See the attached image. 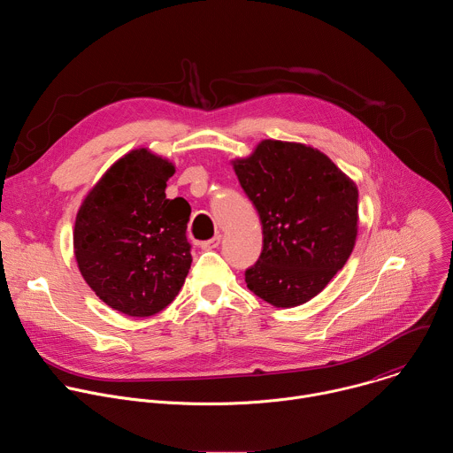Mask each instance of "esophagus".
Segmentation results:
<instances>
[{"label":"esophagus","mask_w":453,"mask_h":453,"mask_svg":"<svg viewBox=\"0 0 453 453\" xmlns=\"http://www.w3.org/2000/svg\"><path fill=\"white\" fill-rule=\"evenodd\" d=\"M219 245H220V234H219V236H215V238H211V240L203 242V243H201V249H204V250H211V249H217Z\"/></svg>","instance_id":"obj_1"}]
</instances>
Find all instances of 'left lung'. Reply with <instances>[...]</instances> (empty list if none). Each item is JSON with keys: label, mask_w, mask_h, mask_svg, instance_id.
Listing matches in <instances>:
<instances>
[{"label": "left lung", "mask_w": 453, "mask_h": 453, "mask_svg": "<svg viewBox=\"0 0 453 453\" xmlns=\"http://www.w3.org/2000/svg\"><path fill=\"white\" fill-rule=\"evenodd\" d=\"M233 170L257 210L264 250L245 283L276 308L299 306L346 265L358 234V189L326 154L264 140Z\"/></svg>", "instance_id": "left-lung-1"}]
</instances>
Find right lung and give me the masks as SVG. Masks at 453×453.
I'll list each match as a JSON object with an SVG mask.
<instances>
[{"label": "right lung", "mask_w": 453, "mask_h": 453, "mask_svg": "<svg viewBox=\"0 0 453 453\" xmlns=\"http://www.w3.org/2000/svg\"><path fill=\"white\" fill-rule=\"evenodd\" d=\"M175 166L149 149L114 161L82 201L73 229L79 271L112 310L149 317L179 294L191 254L189 204L166 199Z\"/></svg>", "instance_id": "1"}]
</instances>
